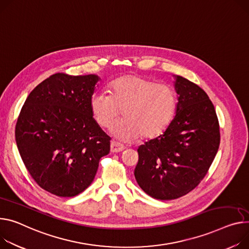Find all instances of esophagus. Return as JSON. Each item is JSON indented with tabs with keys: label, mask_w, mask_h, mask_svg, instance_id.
Here are the masks:
<instances>
[{
	"label": "esophagus",
	"mask_w": 249,
	"mask_h": 249,
	"mask_svg": "<svg viewBox=\"0 0 249 249\" xmlns=\"http://www.w3.org/2000/svg\"><path fill=\"white\" fill-rule=\"evenodd\" d=\"M124 148H125L124 145H123L122 143H120L118 142H110V151L111 152H120V151H123Z\"/></svg>",
	"instance_id": "obj_1"
}]
</instances>
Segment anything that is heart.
Here are the masks:
<instances>
[{
	"label": "heart",
	"mask_w": 249,
	"mask_h": 249,
	"mask_svg": "<svg viewBox=\"0 0 249 249\" xmlns=\"http://www.w3.org/2000/svg\"><path fill=\"white\" fill-rule=\"evenodd\" d=\"M108 89L109 95L93 93L89 107L93 120L107 129L113 126L124 109L125 119L113 128L114 137L121 141L128 142L141 135L143 139H154L175 117L177 93L169 85L126 74L113 80Z\"/></svg>",
	"instance_id": "b5f03b06"
}]
</instances>
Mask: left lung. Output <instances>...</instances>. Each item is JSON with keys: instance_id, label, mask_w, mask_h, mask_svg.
<instances>
[{"instance_id": "8db88e82", "label": "left lung", "mask_w": 249, "mask_h": 249, "mask_svg": "<svg viewBox=\"0 0 249 249\" xmlns=\"http://www.w3.org/2000/svg\"><path fill=\"white\" fill-rule=\"evenodd\" d=\"M177 114L162 135L138 148L135 177L145 194L160 200L195 189L212 165L220 142L219 124L206 92L175 75Z\"/></svg>"}]
</instances>
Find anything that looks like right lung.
Instances as JSON below:
<instances>
[{"label":"right lung","mask_w":249,"mask_h":249,"mask_svg":"<svg viewBox=\"0 0 249 249\" xmlns=\"http://www.w3.org/2000/svg\"><path fill=\"white\" fill-rule=\"evenodd\" d=\"M95 74H52L28 95L18 118L17 146L36 184L61 197L78 196L92 182L110 138L92 118Z\"/></svg>","instance_id":"add662e5"}]
</instances>
